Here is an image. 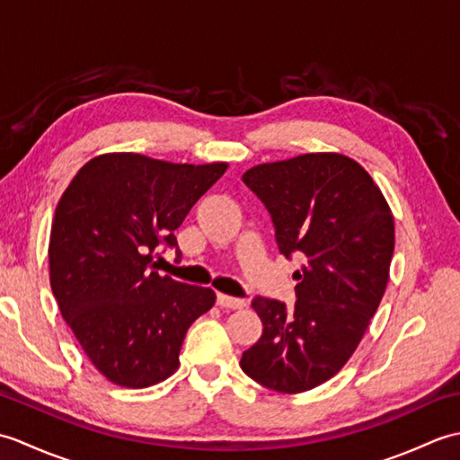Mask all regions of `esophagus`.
Returning a JSON list of instances; mask_svg holds the SVG:
<instances>
[{
    "label": "esophagus",
    "instance_id": "1",
    "mask_svg": "<svg viewBox=\"0 0 460 460\" xmlns=\"http://www.w3.org/2000/svg\"><path fill=\"white\" fill-rule=\"evenodd\" d=\"M217 305L221 306V308H243L247 305L245 300L243 298H235V296H227V295H217Z\"/></svg>",
    "mask_w": 460,
    "mask_h": 460
}]
</instances>
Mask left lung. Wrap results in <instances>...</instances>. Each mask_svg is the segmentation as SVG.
<instances>
[{
    "label": "left lung",
    "mask_w": 460,
    "mask_h": 460,
    "mask_svg": "<svg viewBox=\"0 0 460 460\" xmlns=\"http://www.w3.org/2000/svg\"><path fill=\"white\" fill-rule=\"evenodd\" d=\"M265 203L279 251L298 255L296 302L255 296L262 322L241 369L280 394L324 384L354 354L384 296L395 247L394 215L371 175L341 154H305L243 173Z\"/></svg>",
    "instance_id": "8db88e82"
}]
</instances>
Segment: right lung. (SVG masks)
<instances>
[{
    "label": "right lung",
    "mask_w": 460,
    "mask_h": 460,
    "mask_svg": "<svg viewBox=\"0 0 460 460\" xmlns=\"http://www.w3.org/2000/svg\"><path fill=\"white\" fill-rule=\"evenodd\" d=\"M227 164H170L104 154L84 164L57 205L51 288L84 354L122 387H148L180 366L185 332L215 292L154 270L152 252L175 249L173 231Z\"/></svg>",
    "instance_id": "add662e5"
}]
</instances>
